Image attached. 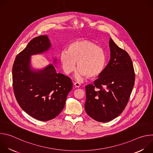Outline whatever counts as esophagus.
Wrapping results in <instances>:
<instances>
[{
	"instance_id": "34e87169",
	"label": "esophagus",
	"mask_w": 153,
	"mask_h": 153,
	"mask_svg": "<svg viewBox=\"0 0 153 153\" xmlns=\"http://www.w3.org/2000/svg\"><path fill=\"white\" fill-rule=\"evenodd\" d=\"M74 85L75 87H76V88H79V87L80 86V83L79 82H75Z\"/></svg>"
}]
</instances>
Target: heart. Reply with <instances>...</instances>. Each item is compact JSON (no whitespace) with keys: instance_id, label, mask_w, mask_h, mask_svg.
<instances>
[{"instance_id":"heart-1","label":"heart","mask_w":153,"mask_h":153,"mask_svg":"<svg viewBox=\"0 0 153 153\" xmlns=\"http://www.w3.org/2000/svg\"><path fill=\"white\" fill-rule=\"evenodd\" d=\"M60 60L66 74H70L76 70L77 62L79 76L95 78L104 71L107 59L102 48L93 42L83 39L71 43L68 51L60 53Z\"/></svg>"}]
</instances>
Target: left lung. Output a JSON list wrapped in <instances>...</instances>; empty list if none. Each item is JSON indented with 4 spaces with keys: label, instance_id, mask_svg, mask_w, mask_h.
<instances>
[{
    "label": "left lung",
    "instance_id": "8db88e82",
    "mask_svg": "<svg viewBox=\"0 0 153 153\" xmlns=\"http://www.w3.org/2000/svg\"><path fill=\"white\" fill-rule=\"evenodd\" d=\"M111 58L93 85L86 88L85 109L94 120L107 122L119 116L126 107L135 81L133 62L128 53L110 38Z\"/></svg>",
    "mask_w": 153,
    "mask_h": 153
}]
</instances>
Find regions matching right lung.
Listing matches in <instances>:
<instances>
[{
    "mask_svg": "<svg viewBox=\"0 0 153 153\" xmlns=\"http://www.w3.org/2000/svg\"><path fill=\"white\" fill-rule=\"evenodd\" d=\"M47 36L33 39L19 53L13 66V86L16 99L22 110L40 121L58 116L73 88L71 79L57 73L53 65L36 70L30 65V56L47 51L51 47Z\"/></svg>",
    "mask_w": 153,
    "mask_h": 153,
    "instance_id": "1",
    "label": "right lung"
}]
</instances>
